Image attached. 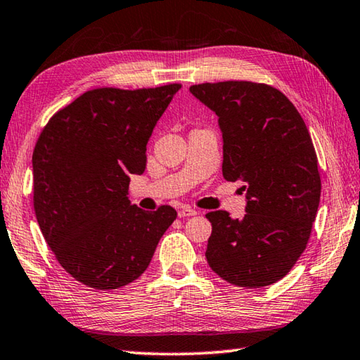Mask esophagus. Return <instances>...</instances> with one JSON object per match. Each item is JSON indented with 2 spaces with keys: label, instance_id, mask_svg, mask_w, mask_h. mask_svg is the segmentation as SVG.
Instances as JSON below:
<instances>
[{
  "label": "esophagus",
  "instance_id": "34e87169",
  "mask_svg": "<svg viewBox=\"0 0 360 360\" xmlns=\"http://www.w3.org/2000/svg\"><path fill=\"white\" fill-rule=\"evenodd\" d=\"M194 214H198V212L189 207H183L181 210H179V218H188V216H194Z\"/></svg>",
  "mask_w": 360,
  "mask_h": 360
}]
</instances>
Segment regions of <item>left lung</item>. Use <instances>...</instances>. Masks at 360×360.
Returning <instances> with one entry per match:
<instances>
[{
    "label": "left lung",
    "instance_id": "obj_1",
    "mask_svg": "<svg viewBox=\"0 0 360 360\" xmlns=\"http://www.w3.org/2000/svg\"><path fill=\"white\" fill-rule=\"evenodd\" d=\"M218 116L222 175L244 181L246 214L207 213V262L236 287L281 281L306 249L320 205L321 179L314 142L295 105L273 86L221 81L189 87Z\"/></svg>",
    "mask_w": 360,
    "mask_h": 360
}]
</instances>
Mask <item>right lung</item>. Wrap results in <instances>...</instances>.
<instances>
[{
	"label": "right lung",
	"instance_id": "right-lung-1",
	"mask_svg": "<svg viewBox=\"0 0 360 360\" xmlns=\"http://www.w3.org/2000/svg\"><path fill=\"white\" fill-rule=\"evenodd\" d=\"M181 84L98 87L59 110L32 153L34 212L67 273L96 290H116L147 269L177 218L128 200L130 175L146 171L147 142Z\"/></svg>",
	"mask_w": 360,
	"mask_h": 360
}]
</instances>
